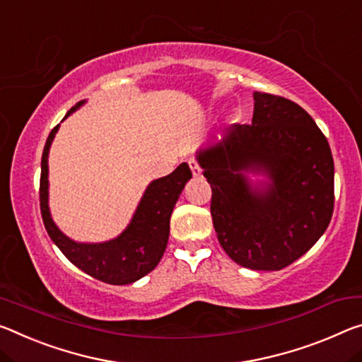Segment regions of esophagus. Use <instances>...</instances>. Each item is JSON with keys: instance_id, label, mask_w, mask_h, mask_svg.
<instances>
[{"instance_id": "34e87169", "label": "esophagus", "mask_w": 362, "mask_h": 362, "mask_svg": "<svg viewBox=\"0 0 362 362\" xmlns=\"http://www.w3.org/2000/svg\"><path fill=\"white\" fill-rule=\"evenodd\" d=\"M188 165H190V169H192V172H193V175H199V174H202V168H199L198 160L194 159V158L188 159Z\"/></svg>"}]
</instances>
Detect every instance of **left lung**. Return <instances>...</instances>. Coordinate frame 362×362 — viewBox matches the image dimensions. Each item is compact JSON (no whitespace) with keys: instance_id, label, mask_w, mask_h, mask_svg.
<instances>
[{"instance_id":"obj_1","label":"left lung","mask_w":362,"mask_h":362,"mask_svg":"<svg viewBox=\"0 0 362 362\" xmlns=\"http://www.w3.org/2000/svg\"><path fill=\"white\" fill-rule=\"evenodd\" d=\"M251 124H235L197 153L208 179L217 240L253 271H280L313 248L334 212V158L325 135L296 103L259 93ZM248 171L268 177L250 185Z\"/></svg>"}]
</instances>
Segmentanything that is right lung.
<instances>
[{
    "label": "right lung",
    "instance_id": "add662e5",
    "mask_svg": "<svg viewBox=\"0 0 362 362\" xmlns=\"http://www.w3.org/2000/svg\"><path fill=\"white\" fill-rule=\"evenodd\" d=\"M83 103L80 101L71 107L66 117ZM57 129L59 125H56L48 135L40 175V209L49 238L74 266L93 279L111 285L136 282L150 274L164 255L169 240L172 209L185 183L192 179L190 168L187 163H182L172 174L153 180L141 197L127 228L119 237L105 243H77L56 227L48 208V153Z\"/></svg>",
    "mask_w": 362,
    "mask_h": 362
}]
</instances>
